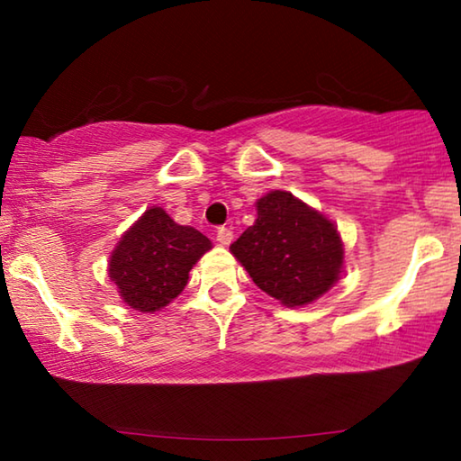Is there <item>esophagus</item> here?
Masks as SVG:
<instances>
[{"label": "esophagus", "mask_w": 461, "mask_h": 461, "mask_svg": "<svg viewBox=\"0 0 461 461\" xmlns=\"http://www.w3.org/2000/svg\"><path fill=\"white\" fill-rule=\"evenodd\" d=\"M216 241L220 243V245H230V241H232V230L230 229H218V232H216Z\"/></svg>", "instance_id": "esophagus-1"}]
</instances>
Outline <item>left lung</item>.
Masks as SVG:
<instances>
[{
	"label": "left lung",
	"mask_w": 461,
	"mask_h": 461,
	"mask_svg": "<svg viewBox=\"0 0 461 461\" xmlns=\"http://www.w3.org/2000/svg\"><path fill=\"white\" fill-rule=\"evenodd\" d=\"M256 210L254 226L230 245L256 285L289 308L330 292L344 264L336 224L287 191L264 194Z\"/></svg>",
	"instance_id": "1"
}]
</instances>
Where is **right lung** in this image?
<instances>
[{
	"instance_id": "add662e5",
	"label": "right lung",
	"mask_w": 461,
	"mask_h": 461,
	"mask_svg": "<svg viewBox=\"0 0 461 461\" xmlns=\"http://www.w3.org/2000/svg\"><path fill=\"white\" fill-rule=\"evenodd\" d=\"M212 241L193 226H180L161 207H150L119 239L109 276L119 295L138 312L167 306L188 283V273Z\"/></svg>"
}]
</instances>
